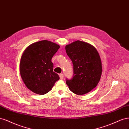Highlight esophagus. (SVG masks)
Wrapping results in <instances>:
<instances>
[{
	"label": "esophagus",
	"instance_id": "esophagus-1",
	"mask_svg": "<svg viewBox=\"0 0 129 129\" xmlns=\"http://www.w3.org/2000/svg\"><path fill=\"white\" fill-rule=\"evenodd\" d=\"M59 77H60V79H63V78H64V75H63V74H59Z\"/></svg>",
	"mask_w": 129,
	"mask_h": 129
}]
</instances>
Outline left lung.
<instances>
[{"label": "left lung", "instance_id": "obj_1", "mask_svg": "<svg viewBox=\"0 0 129 129\" xmlns=\"http://www.w3.org/2000/svg\"><path fill=\"white\" fill-rule=\"evenodd\" d=\"M65 49L74 71L72 79L66 80L69 88L79 95L89 93L97 86L102 75V62L98 51L93 45L79 40L66 45Z\"/></svg>", "mask_w": 129, "mask_h": 129}]
</instances>
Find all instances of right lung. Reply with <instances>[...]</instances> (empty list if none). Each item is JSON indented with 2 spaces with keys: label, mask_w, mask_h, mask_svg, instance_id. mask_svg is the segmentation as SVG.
Listing matches in <instances>:
<instances>
[{
  "label": "right lung",
  "mask_w": 129,
  "mask_h": 129,
  "mask_svg": "<svg viewBox=\"0 0 129 129\" xmlns=\"http://www.w3.org/2000/svg\"><path fill=\"white\" fill-rule=\"evenodd\" d=\"M59 48L58 44L43 40L24 50L20 59V73L24 85L31 92L44 95L59 80V76L53 71L51 59Z\"/></svg>",
  "instance_id": "obj_1"
}]
</instances>
